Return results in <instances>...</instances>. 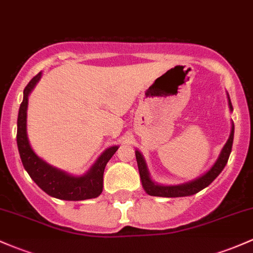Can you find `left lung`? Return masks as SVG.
Returning a JSON list of instances; mask_svg holds the SVG:
<instances>
[{
  "mask_svg": "<svg viewBox=\"0 0 253 253\" xmlns=\"http://www.w3.org/2000/svg\"><path fill=\"white\" fill-rule=\"evenodd\" d=\"M228 98V106L231 112L233 110L232 107L231 100L227 94ZM233 136H234V125L232 124L231 128V134L227 143L225 144V146L222 147L221 152H220L219 158L216 159V162L214 163L213 167L211 168L205 175H202L199 178L194 179L188 183H183V184L178 185H162L158 183L153 182L152 178L150 177L149 169H147L146 162H145L143 155L139 152L138 150H135V158L136 163H138V169H139V175H140L141 184H143L144 190L151 196H161V197H183V196H190L194 194L199 193L202 189H205L206 187L211 184L217 176L220 175V172L223 170L225 165L227 164L228 157L231 155L232 151V144H233Z\"/></svg>",
  "mask_w": 253,
  "mask_h": 253,
  "instance_id": "1",
  "label": "left lung"
}]
</instances>
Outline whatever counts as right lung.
Instances as JSON below:
<instances>
[{
    "mask_svg": "<svg viewBox=\"0 0 253 253\" xmlns=\"http://www.w3.org/2000/svg\"><path fill=\"white\" fill-rule=\"evenodd\" d=\"M42 72L34 76L24 90V100L20 104L17 117L16 141L22 165L31 178L37 183L46 194L52 197L66 201H82L95 199L102 193L104 168L119 146L107 149L97 158L95 164L83 176H72L57 168L47 164L32 150L27 136V107L28 96L39 82Z\"/></svg>",
    "mask_w": 253,
    "mask_h": 253,
    "instance_id": "right-lung-1",
    "label": "right lung"
}]
</instances>
